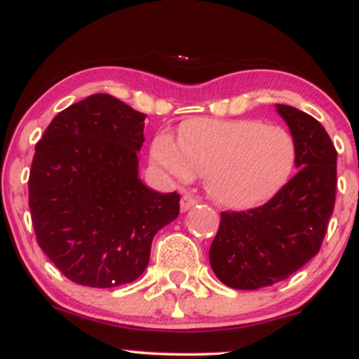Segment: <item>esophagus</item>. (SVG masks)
I'll return each mask as SVG.
<instances>
[{
    "instance_id": "1",
    "label": "esophagus",
    "mask_w": 359,
    "mask_h": 359,
    "mask_svg": "<svg viewBox=\"0 0 359 359\" xmlns=\"http://www.w3.org/2000/svg\"><path fill=\"white\" fill-rule=\"evenodd\" d=\"M197 203H198L197 197H194V195L190 194H185L182 195V200H180V208H182V212H187V210L195 207Z\"/></svg>"
}]
</instances>
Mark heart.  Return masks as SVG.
Instances as JSON below:
<instances>
[{"mask_svg": "<svg viewBox=\"0 0 359 359\" xmlns=\"http://www.w3.org/2000/svg\"><path fill=\"white\" fill-rule=\"evenodd\" d=\"M151 152L177 179L207 177L212 197L231 208L256 207L274 197L297 156L287 130L256 119H192L180 128L179 142L159 135Z\"/></svg>", "mask_w": 359, "mask_h": 359, "instance_id": "heart-1", "label": "heart"}]
</instances>
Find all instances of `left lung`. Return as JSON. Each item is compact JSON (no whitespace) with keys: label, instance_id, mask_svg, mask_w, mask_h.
<instances>
[{"label":"left lung","instance_id":"1","mask_svg":"<svg viewBox=\"0 0 359 359\" xmlns=\"http://www.w3.org/2000/svg\"><path fill=\"white\" fill-rule=\"evenodd\" d=\"M295 141L297 174L269 202L222 212L210 266L224 285L261 289L285 280L322 248L337 197V149L317 119L277 104Z\"/></svg>","mask_w":359,"mask_h":359}]
</instances>
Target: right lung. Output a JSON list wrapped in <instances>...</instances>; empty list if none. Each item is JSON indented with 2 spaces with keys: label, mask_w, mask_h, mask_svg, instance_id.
I'll return each mask as SVG.
<instances>
[{
  "label": "right lung",
  "mask_w": 359,
  "mask_h": 359,
  "mask_svg": "<svg viewBox=\"0 0 359 359\" xmlns=\"http://www.w3.org/2000/svg\"><path fill=\"white\" fill-rule=\"evenodd\" d=\"M146 114L108 93L70 104L37 141L29 208L37 245L72 283L130 284L149 262L152 238L177 218L180 195L137 177Z\"/></svg>",
  "instance_id": "right-lung-1"
}]
</instances>
